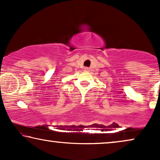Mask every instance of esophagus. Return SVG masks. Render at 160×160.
Returning a JSON list of instances; mask_svg holds the SVG:
<instances>
[{
  "label": "esophagus",
  "instance_id": "obj_1",
  "mask_svg": "<svg viewBox=\"0 0 160 160\" xmlns=\"http://www.w3.org/2000/svg\"><path fill=\"white\" fill-rule=\"evenodd\" d=\"M85 69V71H88V69H88V68H87V67H86V68H85V69Z\"/></svg>",
  "mask_w": 160,
  "mask_h": 160
}]
</instances>
